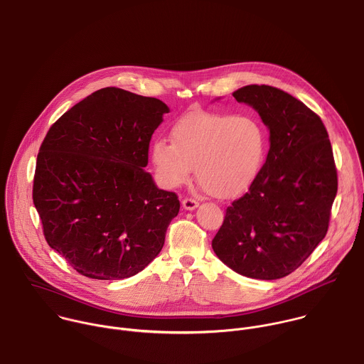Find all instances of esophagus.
<instances>
[{"instance_id": "obj_1", "label": "esophagus", "mask_w": 364, "mask_h": 364, "mask_svg": "<svg viewBox=\"0 0 364 364\" xmlns=\"http://www.w3.org/2000/svg\"><path fill=\"white\" fill-rule=\"evenodd\" d=\"M198 200H195V199H192V198H185L183 200H182V206H183V209H186V210H193V209H196L198 208Z\"/></svg>"}]
</instances>
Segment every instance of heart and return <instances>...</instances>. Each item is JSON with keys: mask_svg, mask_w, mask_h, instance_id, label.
<instances>
[{"mask_svg": "<svg viewBox=\"0 0 364 364\" xmlns=\"http://www.w3.org/2000/svg\"><path fill=\"white\" fill-rule=\"evenodd\" d=\"M171 141L152 144L151 161L168 189L185 185L192 168L212 195L226 199L245 192L260 173L267 135L255 115L191 112L171 129Z\"/></svg>", "mask_w": 364, "mask_h": 364, "instance_id": "heart-1", "label": "heart"}]
</instances>
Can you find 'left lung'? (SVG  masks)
Returning a JSON list of instances; mask_svg holds the SVG:
<instances>
[{
	"mask_svg": "<svg viewBox=\"0 0 364 364\" xmlns=\"http://www.w3.org/2000/svg\"><path fill=\"white\" fill-rule=\"evenodd\" d=\"M233 97L257 111L270 148L249 191L228 206L212 247L236 273L274 280L294 272L327 233L337 193L333 149L320 117L290 94L246 85Z\"/></svg>",
	"mask_w": 364,
	"mask_h": 364,
	"instance_id": "1",
	"label": "left lung"
}]
</instances>
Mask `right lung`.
Listing matches in <instances>:
<instances>
[{
  "mask_svg": "<svg viewBox=\"0 0 364 364\" xmlns=\"http://www.w3.org/2000/svg\"><path fill=\"white\" fill-rule=\"evenodd\" d=\"M166 112L161 100L108 87L50 128L37 156L33 199L46 240L78 273L131 277L161 252L181 203L145 166Z\"/></svg>",
  "mask_w": 364,
  "mask_h": 364,
  "instance_id": "obj_1",
  "label": "right lung"
}]
</instances>
